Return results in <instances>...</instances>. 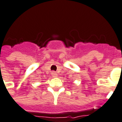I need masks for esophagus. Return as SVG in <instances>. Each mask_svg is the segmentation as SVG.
Segmentation results:
<instances>
[{
	"label": "esophagus",
	"instance_id": "obj_1",
	"mask_svg": "<svg viewBox=\"0 0 122 122\" xmlns=\"http://www.w3.org/2000/svg\"><path fill=\"white\" fill-rule=\"evenodd\" d=\"M51 75H52V77H57V76H58L57 73L56 72H54V71H52V73H51Z\"/></svg>",
	"mask_w": 122,
	"mask_h": 122
}]
</instances>
